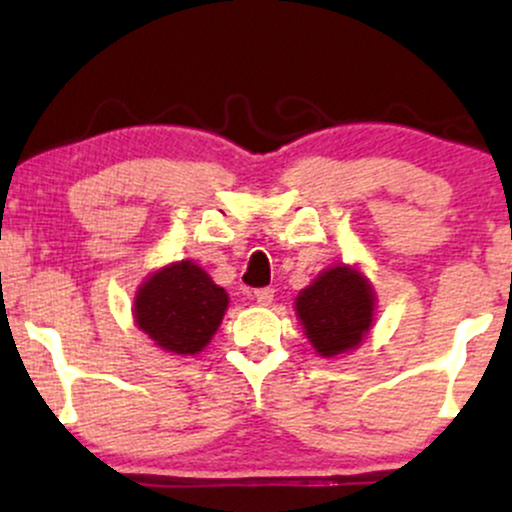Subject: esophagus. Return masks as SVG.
Instances as JSON below:
<instances>
[{"label": "esophagus", "instance_id": "1", "mask_svg": "<svg viewBox=\"0 0 512 512\" xmlns=\"http://www.w3.org/2000/svg\"><path fill=\"white\" fill-rule=\"evenodd\" d=\"M255 301L260 303V305H272L274 289H257L255 291Z\"/></svg>", "mask_w": 512, "mask_h": 512}]
</instances>
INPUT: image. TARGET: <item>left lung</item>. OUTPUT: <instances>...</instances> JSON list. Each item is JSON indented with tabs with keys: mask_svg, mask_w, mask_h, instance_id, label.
I'll return each instance as SVG.
<instances>
[{
	"mask_svg": "<svg viewBox=\"0 0 512 512\" xmlns=\"http://www.w3.org/2000/svg\"><path fill=\"white\" fill-rule=\"evenodd\" d=\"M375 289L356 264H332L296 296V317L317 356L358 349L375 320Z\"/></svg>",
	"mask_w": 512,
	"mask_h": 512,
	"instance_id": "left-lung-1",
	"label": "left lung"
}]
</instances>
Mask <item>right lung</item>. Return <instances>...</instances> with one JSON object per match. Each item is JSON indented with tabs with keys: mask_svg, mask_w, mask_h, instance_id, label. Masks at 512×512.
Here are the masks:
<instances>
[{
	"mask_svg": "<svg viewBox=\"0 0 512 512\" xmlns=\"http://www.w3.org/2000/svg\"><path fill=\"white\" fill-rule=\"evenodd\" d=\"M228 310V293L192 260L170 262L134 293V325L170 356H195Z\"/></svg>",
	"mask_w": 512,
	"mask_h": 512,
	"instance_id": "right-lung-1",
	"label": "right lung"
}]
</instances>
